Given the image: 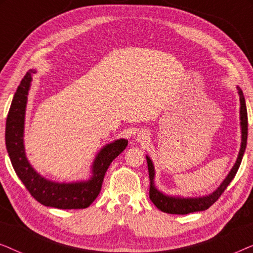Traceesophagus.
<instances>
[{
    "label": "esophagus",
    "instance_id": "1",
    "mask_svg": "<svg viewBox=\"0 0 253 253\" xmlns=\"http://www.w3.org/2000/svg\"><path fill=\"white\" fill-rule=\"evenodd\" d=\"M138 139H139V141H140V140H144V136H143V134H139V137H138Z\"/></svg>",
    "mask_w": 253,
    "mask_h": 253
}]
</instances>
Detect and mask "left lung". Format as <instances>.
<instances>
[{"instance_id":"left-lung-1","label":"left lung","mask_w":253,"mask_h":253,"mask_svg":"<svg viewBox=\"0 0 253 253\" xmlns=\"http://www.w3.org/2000/svg\"><path fill=\"white\" fill-rule=\"evenodd\" d=\"M238 88V94H240L241 100V126H242V145L240 154H238L237 161L235 166L231 169L229 175L227 178L222 182V184L219 186L216 191H214L212 195L203 197V198H172V197L165 196L164 193L158 191L154 186V167L152 164L151 159L146 157L147 160V167H148V176H150V199L159 210L162 212L168 214H189L193 212H200V211H205L210 209L217 199L220 198L221 195L227 189V186L230 184L233 178L236 175V172L240 168L242 159H243V154L245 152V147H247V139H248V110L247 105H245V99L243 95V92L240 87Z\"/></svg>"}]
</instances>
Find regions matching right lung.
<instances>
[{"mask_svg": "<svg viewBox=\"0 0 253 253\" xmlns=\"http://www.w3.org/2000/svg\"><path fill=\"white\" fill-rule=\"evenodd\" d=\"M34 70H29L17 88L5 124V145L16 174L37 202L60 210L86 209L100 193L103 177L114 159L126 150L127 140L119 139L103 147L93 165V176L87 182L58 184L38 174L27 161L23 144L24 117L27 93Z\"/></svg>", "mask_w": 253, "mask_h": 253, "instance_id": "add662e5", "label": "right lung"}]
</instances>
